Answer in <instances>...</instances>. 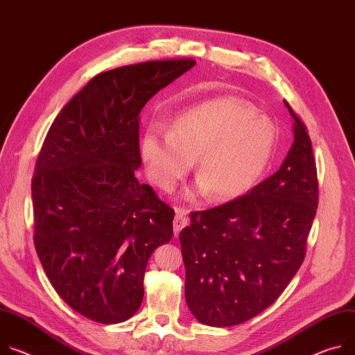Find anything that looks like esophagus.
Returning a JSON list of instances; mask_svg holds the SVG:
<instances>
[{"instance_id": "esophagus-1", "label": "esophagus", "mask_w": 355, "mask_h": 355, "mask_svg": "<svg viewBox=\"0 0 355 355\" xmlns=\"http://www.w3.org/2000/svg\"><path fill=\"white\" fill-rule=\"evenodd\" d=\"M188 225V216H187V211L182 208H175V216H174V235L178 236V234L181 232L182 228H185Z\"/></svg>"}]
</instances>
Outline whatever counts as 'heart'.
I'll return each mask as SVG.
<instances>
[{
  "mask_svg": "<svg viewBox=\"0 0 355 355\" xmlns=\"http://www.w3.org/2000/svg\"><path fill=\"white\" fill-rule=\"evenodd\" d=\"M276 144L273 123L245 102L219 98L178 114L168 132L150 127L140 157L153 184L171 191L196 159V185L188 200L208 196L216 201L239 198L266 171Z\"/></svg>",
  "mask_w": 355,
  "mask_h": 355,
  "instance_id": "heart-1",
  "label": "heart"
}]
</instances>
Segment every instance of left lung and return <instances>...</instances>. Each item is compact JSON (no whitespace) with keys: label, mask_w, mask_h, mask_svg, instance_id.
I'll return each instance as SVG.
<instances>
[{"label":"left lung","mask_w":355,"mask_h":355,"mask_svg":"<svg viewBox=\"0 0 355 355\" xmlns=\"http://www.w3.org/2000/svg\"><path fill=\"white\" fill-rule=\"evenodd\" d=\"M293 117V144L280 168L246 196L191 214L180 234L185 300L211 327L236 326L268 309L297 273L318 202L306 125Z\"/></svg>","instance_id":"1"}]
</instances>
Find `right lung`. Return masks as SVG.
Masks as SVG:
<instances>
[{
	"label": "right lung",
	"mask_w": 355,
	"mask_h": 355,
	"mask_svg": "<svg viewBox=\"0 0 355 355\" xmlns=\"http://www.w3.org/2000/svg\"><path fill=\"white\" fill-rule=\"evenodd\" d=\"M194 59L150 60L94 76L53 120L32 178L34 242L56 293L102 324L135 315L153 252L174 211L140 184L139 114Z\"/></svg>",
	"instance_id": "obj_1"
}]
</instances>
